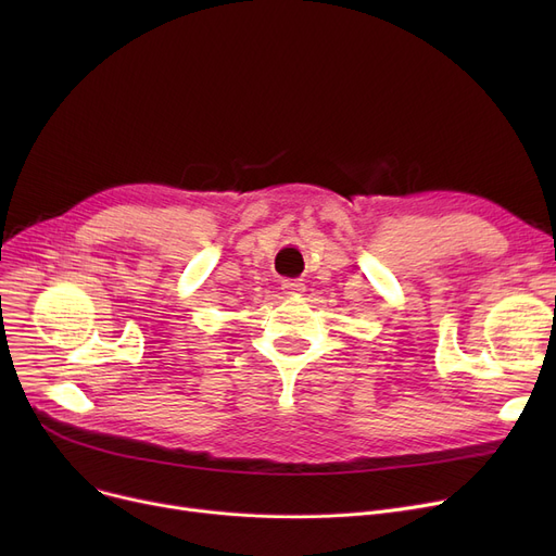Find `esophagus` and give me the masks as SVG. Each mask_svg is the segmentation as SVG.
Here are the masks:
<instances>
[{
    "label": "esophagus",
    "mask_w": 556,
    "mask_h": 556,
    "mask_svg": "<svg viewBox=\"0 0 556 556\" xmlns=\"http://www.w3.org/2000/svg\"><path fill=\"white\" fill-rule=\"evenodd\" d=\"M304 288L306 286L300 279H283L281 281V290L288 295H300V293H304Z\"/></svg>",
    "instance_id": "1"
}]
</instances>
